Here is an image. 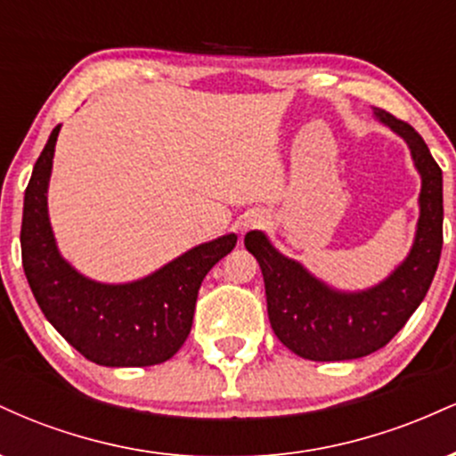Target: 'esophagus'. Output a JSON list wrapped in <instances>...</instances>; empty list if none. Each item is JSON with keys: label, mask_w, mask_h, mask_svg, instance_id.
Instances as JSON below:
<instances>
[{"label": "esophagus", "mask_w": 456, "mask_h": 456, "mask_svg": "<svg viewBox=\"0 0 456 456\" xmlns=\"http://www.w3.org/2000/svg\"><path fill=\"white\" fill-rule=\"evenodd\" d=\"M265 218L261 216V214H248V216H244L242 221H240V232H248V229H255L259 227V224H264Z\"/></svg>", "instance_id": "1"}]
</instances>
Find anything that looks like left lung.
Segmentation results:
<instances>
[{
    "instance_id": "obj_1",
    "label": "left lung",
    "mask_w": 456,
    "mask_h": 456,
    "mask_svg": "<svg viewBox=\"0 0 456 456\" xmlns=\"http://www.w3.org/2000/svg\"><path fill=\"white\" fill-rule=\"evenodd\" d=\"M375 115L407 141L422 177L416 240L388 279L355 294L337 291L281 255L261 232H248L244 238L264 274L272 330L287 349L315 362L362 358L388 345L425 300L442 255V169L410 124L384 109H375Z\"/></svg>"
}]
</instances>
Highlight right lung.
I'll return each mask as SVG.
<instances>
[{
    "label": "right lung",
    "mask_w": 456,
    "mask_h": 456,
    "mask_svg": "<svg viewBox=\"0 0 456 456\" xmlns=\"http://www.w3.org/2000/svg\"><path fill=\"white\" fill-rule=\"evenodd\" d=\"M57 124L25 188L20 255L40 311L78 354L101 366H151L174 358L192 328L199 287L232 253L238 235L199 244L154 274L124 285L86 279L61 259L51 232L46 188Z\"/></svg>",
    "instance_id": "add662e5"
}]
</instances>
